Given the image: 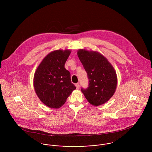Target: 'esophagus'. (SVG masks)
Wrapping results in <instances>:
<instances>
[{"mask_svg": "<svg viewBox=\"0 0 152 152\" xmlns=\"http://www.w3.org/2000/svg\"><path fill=\"white\" fill-rule=\"evenodd\" d=\"M75 87H76L77 89H79L80 88V84L79 83L75 84Z\"/></svg>", "mask_w": 152, "mask_h": 152, "instance_id": "esophagus-1", "label": "esophagus"}]
</instances>
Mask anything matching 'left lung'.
I'll use <instances>...</instances> for the list:
<instances>
[{"mask_svg": "<svg viewBox=\"0 0 152 152\" xmlns=\"http://www.w3.org/2000/svg\"><path fill=\"white\" fill-rule=\"evenodd\" d=\"M77 55L87 72L89 83L88 88H82L81 92L93 106L106 103L117 87V75L113 66L105 57L96 51L80 49Z\"/></svg>", "mask_w": 152, "mask_h": 152, "instance_id": "left-lung-1", "label": "left lung"}]
</instances>
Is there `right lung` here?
<instances>
[{
  "label": "right lung",
  "instance_id": "add662e5",
  "mask_svg": "<svg viewBox=\"0 0 152 152\" xmlns=\"http://www.w3.org/2000/svg\"><path fill=\"white\" fill-rule=\"evenodd\" d=\"M71 51L57 50L48 53L37 66L33 86L37 96L49 108H59L76 87L64 67Z\"/></svg>",
  "mask_w": 152,
  "mask_h": 152
}]
</instances>
